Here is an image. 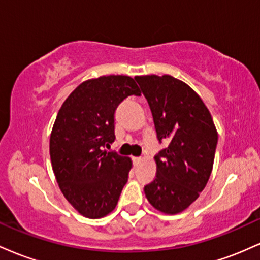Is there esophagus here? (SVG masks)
Returning <instances> with one entry per match:
<instances>
[{
  "label": "esophagus",
  "mask_w": 260,
  "mask_h": 260,
  "mask_svg": "<svg viewBox=\"0 0 260 260\" xmlns=\"http://www.w3.org/2000/svg\"><path fill=\"white\" fill-rule=\"evenodd\" d=\"M140 161H143L142 157H133V162L134 164H139Z\"/></svg>",
  "instance_id": "obj_1"
}]
</instances>
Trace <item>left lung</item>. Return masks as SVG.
<instances>
[{
	"label": "left lung",
	"mask_w": 260,
	"mask_h": 260,
	"mask_svg": "<svg viewBox=\"0 0 260 260\" xmlns=\"http://www.w3.org/2000/svg\"><path fill=\"white\" fill-rule=\"evenodd\" d=\"M153 113L157 139L169 145L154 156L156 176L144 187L148 202L175 215L197 201L213 171L217 131L204 101L187 83L164 74L137 76Z\"/></svg>",
	"instance_id": "8db88e82"
}]
</instances>
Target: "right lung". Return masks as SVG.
<instances>
[{"label":"right lung","instance_id":"1","mask_svg":"<svg viewBox=\"0 0 260 260\" xmlns=\"http://www.w3.org/2000/svg\"><path fill=\"white\" fill-rule=\"evenodd\" d=\"M129 95H140L132 77L84 80L63 101L53 123L50 157L56 181L88 219L113 211L132 169L129 157L105 150L115 142V110Z\"/></svg>","mask_w":260,"mask_h":260}]
</instances>
